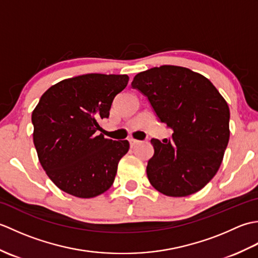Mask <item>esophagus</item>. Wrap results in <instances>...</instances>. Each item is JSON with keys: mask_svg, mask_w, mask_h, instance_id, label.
Segmentation results:
<instances>
[{"mask_svg": "<svg viewBox=\"0 0 258 258\" xmlns=\"http://www.w3.org/2000/svg\"><path fill=\"white\" fill-rule=\"evenodd\" d=\"M139 143H140V141L135 140V139H130V145H131V147H134L136 144H139Z\"/></svg>", "mask_w": 258, "mask_h": 258, "instance_id": "esophagus-1", "label": "esophagus"}]
</instances>
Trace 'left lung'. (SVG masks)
<instances>
[{"mask_svg":"<svg viewBox=\"0 0 258 258\" xmlns=\"http://www.w3.org/2000/svg\"><path fill=\"white\" fill-rule=\"evenodd\" d=\"M132 86L149 98L172 139H153L146 173L171 197L201 190L215 176L229 140V107L212 82L189 69L162 65L135 75Z\"/></svg>","mask_w":258,"mask_h":258,"instance_id":"1","label":"left lung"}]
</instances>
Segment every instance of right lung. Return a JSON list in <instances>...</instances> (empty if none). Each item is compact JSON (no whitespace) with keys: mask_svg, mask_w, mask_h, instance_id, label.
I'll return each instance as SVG.
<instances>
[{"mask_svg":"<svg viewBox=\"0 0 258 258\" xmlns=\"http://www.w3.org/2000/svg\"><path fill=\"white\" fill-rule=\"evenodd\" d=\"M127 75L85 74L51 86L32 113L38 161L59 189L91 199L111 187L128 141L105 139L100 120L108 117Z\"/></svg>","mask_w":258,"mask_h":258,"instance_id":"right-lung-1","label":"right lung"}]
</instances>
